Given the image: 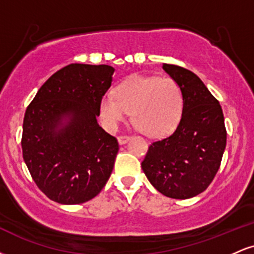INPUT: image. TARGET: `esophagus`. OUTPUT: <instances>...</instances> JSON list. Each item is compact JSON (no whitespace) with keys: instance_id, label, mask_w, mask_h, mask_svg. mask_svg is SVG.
Masks as SVG:
<instances>
[{"instance_id":"obj_1","label":"esophagus","mask_w":254,"mask_h":254,"mask_svg":"<svg viewBox=\"0 0 254 254\" xmlns=\"http://www.w3.org/2000/svg\"><path fill=\"white\" fill-rule=\"evenodd\" d=\"M130 138H131V137H130V136H127V135L119 136V137H118L119 144H125V143H127V142L130 141Z\"/></svg>"}]
</instances>
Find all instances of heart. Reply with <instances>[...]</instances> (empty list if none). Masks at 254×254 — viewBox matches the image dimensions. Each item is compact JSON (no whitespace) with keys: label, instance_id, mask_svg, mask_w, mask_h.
Listing matches in <instances>:
<instances>
[{"label":"heart","instance_id":"b5f03b06","mask_svg":"<svg viewBox=\"0 0 254 254\" xmlns=\"http://www.w3.org/2000/svg\"><path fill=\"white\" fill-rule=\"evenodd\" d=\"M182 87L171 77L137 76L107 92L101 99L100 113L105 124L116 129L132 111V121L142 132L151 137L170 133L182 118Z\"/></svg>","mask_w":254,"mask_h":254}]
</instances>
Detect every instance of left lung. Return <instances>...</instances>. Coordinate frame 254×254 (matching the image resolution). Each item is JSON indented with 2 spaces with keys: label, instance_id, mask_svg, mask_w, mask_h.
<instances>
[{
  "label": "left lung",
  "instance_id": "1",
  "mask_svg": "<svg viewBox=\"0 0 254 254\" xmlns=\"http://www.w3.org/2000/svg\"><path fill=\"white\" fill-rule=\"evenodd\" d=\"M164 70L182 87L184 107L177 129L149 145L142 170L160 193L188 199L210 185L227 142L221 105L196 74L174 64Z\"/></svg>",
  "mask_w": 254,
  "mask_h": 254
}]
</instances>
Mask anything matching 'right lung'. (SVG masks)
I'll return each mask as SVG.
<instances>
[{
	"instance_id": "right-lung-1",
	"label": "right lung",
	"mask_w": 254,
	"mask_h": 254,
	"mask_svg": "<svg viewBox=\"0 0 254 254\" xmlns=\"http://www.w3.org/2000/svg\"><path fill=\"white\" fill-rule=\"evenodd\" d=\"M113 72L106 64H69L40 87L26 109L22 157L39 190L54 202H87L112 173L119 144L97 117Z\"/></svg>"
}]
</instances>
